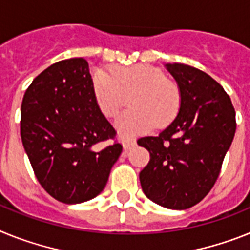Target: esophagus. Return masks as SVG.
I'll return each instance as SVG.
<instances>
[{"instance_id": "34e87169", "label": "esophagus", "mask_w": 250, "mask_h": 250, "mask_svg": "<svg viewBox=\"0 0 250 250\" xmlns=\"http://www.w3.org/2000/svg\"><path fill=\"white\" fill-rule=\"evenodd\" d=\"M136 146V140H125L123 141V147H125V150H131L132 147H135Z\"/></svg>"}]
</instances>
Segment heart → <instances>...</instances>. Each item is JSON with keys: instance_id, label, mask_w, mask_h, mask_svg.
I'll list each match as a JSON object with an SVG mask.
<instances>
[{"instance_id": "heart-1", "label": "heart", "mask_w": 250, "mask_h": 250, "mask_svg": "<svg viewBox=\"0 0 250 250\" xmlns=\"http://www.w3.org/2000/svg\"><path fill=\"white\" fill-rule=\"evenodd\" d=\"M93 89L98 106L108 118H115L129 99L132 108L115 122L122 137L144 133L155 125H167L179 112L177 83L154 67H121L112 75L98 71L93 77Z\"/></svg>"}]
</instances>
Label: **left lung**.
<instances>
[{
	"mask_svg": "<svg viewBox=\"0 0 250 250\" xmlns=\"http://www.w3.org/2000/svg\"><path fill=\"white\" fill-rule=\"evenodd\" d=\"M165 67L179 86V113L159 136L137 141L150 152L140 182L152 202L186 209L201 202L216 183L235 135V110L222 86L206 72L183 63Z\"/></svg>",
	"mask_w": 250,
	"mask_h": 250,
	"instance_id": "obj_1",
	"label": "left lung"
}]
</instances>
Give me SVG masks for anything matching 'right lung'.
<instances>
[{"mask_svg": "<svg viewBox=\"0 0 250 250\" xmlns=\"http://www.w3.org/2000/svg\"><path fill=\"white\" fill-rule=\"evenodd\" d=\"M20 133L35 177L67 205L93 200L104 189L122 154L117 132L98 106L89 63L70 58L38 75L21 104Z\"/></svg>", "mask_w": 250, "mask_h": 250, "instance_id": "add662e5", "label": "right lung"}]
</instances>
